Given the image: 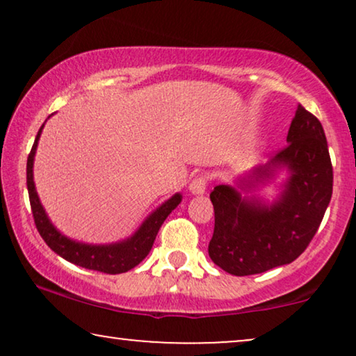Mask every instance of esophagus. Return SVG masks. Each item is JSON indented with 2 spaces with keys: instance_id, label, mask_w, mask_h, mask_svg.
I'll return each instance as SVG.
<instances>
[{
  "instance_id": "esophagus-1",
  "label": "esophagus",
  "mask_w": 356,
  "mask_h": 356,
  "mask_svg": "<svg viewBox=\"0 0 356 356\" xmlns=\"http://www.w3.org/2000/svg\"><path fill=\"white\" fill-rule=\"evenodd\" d=\"M207 189V178L204 177V175H199L193 179L191 183H189V191L193 194H204Z\"/></svg>"
}]
</instances>
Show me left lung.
I'll use <instances>...</instances> for the list:
<instances>
[{
  "label": "left lung",
  "mask_w": 356,
  "mask_h": 356,
  "mask_svg": "<svg viewBox=\"0 0 356 356\" xmlns=\"http://www.w3.org/2000/svg\"><path fill=\"white\" fill-rule=\"evenodd\" d=\"M286 144L266 165L240 178L241 191L270 183L282 168L289 178L272 204L241 197L236 188L218 184L211 193L216 213L209 256L232 275H252L293 262L318 232L332 197V163L323 124L298 105Z\"/></svg>",
  "instance_id": "8db88e82"
}]
</instances>
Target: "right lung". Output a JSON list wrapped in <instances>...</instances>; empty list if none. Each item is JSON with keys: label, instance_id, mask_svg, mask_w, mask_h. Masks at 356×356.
Returning a JSON list of instances; mask_svg holds the SVG:
<instances>
[{"label": "right lung", "instance_id": "right-lung-1", "mask_svg": "<svg viewBox=\"0 0 356 356\" xmlns=\"http://www.w3.org/2000/svg\"><path fill=\"white\" fill-rule=\"evenodd\" d=\"M42 129H38L35 143L32 145L31 154L27 157V191L29 199H31L32 216L35 227L43 241L50 246V250L61 256L63 259L72 262V264L86 267L90 270H99L104 274H123L139 264L149 251L152 250L155 236L175 207L181 202V194L177 193L168 201H165L162 206L155 209L150 216L143 222V225L138 228V232L133 236L126 238L123 241L111 243V245H87V243H79L71 240L60 233L55 225L48 218L45 209H43L40 199H38L35 183H33V157L38 139H40Z\"/></svg>", "mask_w": 356, "mask_h": 356}]
</instances>
